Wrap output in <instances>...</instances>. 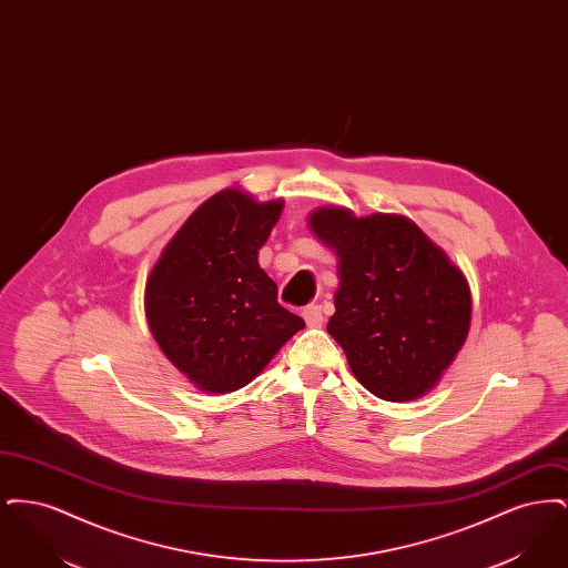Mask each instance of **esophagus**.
Returning <instances> with one entry per match:
<instances>
[{
    "label": "esophagus",
    "instance_id": "esophagus-1",
    "mask_svg": "<svg viewBox=\"0 0 568 568\" xmlns=\"http://www.w3.org/2000/svg\"><path fill=\"white\" fill-rule=\"evenodd\" d=\"M302 317L308 327H320L324 324V313H322V306H306L302 311Z\"/></svg>",
    "mask_w": 568,
    "mask_h": 568
}]
</instances>
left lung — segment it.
I'll return each instance as SVG.
<instances>
[{"mask_svg":"<svg viewBox=\"0 0 568 568\" xmlns=\"http://www.w3.org/2000/svg\"><path fill=\"white\" fill-rule=\"evenodd\" d=\"M315 236L338 255L329 336L355 378L381 400L430 392L470 327V290L443 248L403 215L355 216L322 206Z\"/></svg>","mask_w":568,"mask_h":568,"instance_id":"obj_1","label":"left lung"}]
</instances>
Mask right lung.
I'll return each mask as SVG.
<instances>
[{"label": "right lung", "instance_id": "obj_1", "mask_svg": "<svg viewBox=\"0 0 568 568\" xmlns=\"http://www.w3.org/2000/svg\"><path fill=\"white\" fill-rule=\"evenodd\" d=\"M281 211L283 200L219 191L165 244L146 281L144 311L158 345L206 394L251 383L304 327L257 264Z\"/></svg>", "mask_w": 568, "mask_h": 568}]
</instances>
